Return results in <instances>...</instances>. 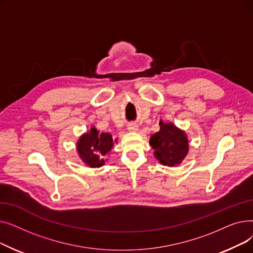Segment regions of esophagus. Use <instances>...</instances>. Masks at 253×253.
Instances as JSON below:
<instances>
[{
	"mask_svg": "<svg viewBox=\"0 0 253 253\" xmlns=\"http://www.w3.org/2000/svg\"><path fill=\"white\" fill-rule=\"evenodd\" d=\"M128 130L130 132H135V131L138 130V125L135 124V123H131V124L128 125Z\"/></svg>",
	"mask_w": 253,
	"mask_h": 253,
	"instance_id": "34e87169",
	"label": "esophagus"
}]
</instances>
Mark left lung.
<instances>
[{"instance_id": "left-lung-1", "label": "left lung", "mask_w": 253, "mask_h": 253, "mask_svg": "<svg viewBox=\"0 0 253 253\" xmlns=\"http://www.w3.org/2000/svg\"><path fill=\"white\" fill-rule=\"evenodd\" d=\"M160 131L152 135L150 143L160 163L175 166L181 163L189 152L187 135L173 124L160 122Z\"/></svg>"}]
</instances>
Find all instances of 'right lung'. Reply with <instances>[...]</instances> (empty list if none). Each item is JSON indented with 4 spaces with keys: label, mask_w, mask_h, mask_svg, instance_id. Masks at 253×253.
Returning a JSON list of instances; mask_svg holds the SVG:
<instances>
[{
    "label": "right lung",
    "mask_w": 253,
    "mask_h": 253,
    "mask_svg": "<svg viewBox=\"0 0 253 253\" xmlns=\"http://www.w3.org/2000/svg\"><path fill=\"white\" fill-rule=\"evenodd\" d=\"M113 138L109 133H98L95 128L84 134L78 141V153L88 166L94 168L104 164L103 156L113 147Z\"/></svg>",
    "instance_id": "add662e5"
}]
</instances>
